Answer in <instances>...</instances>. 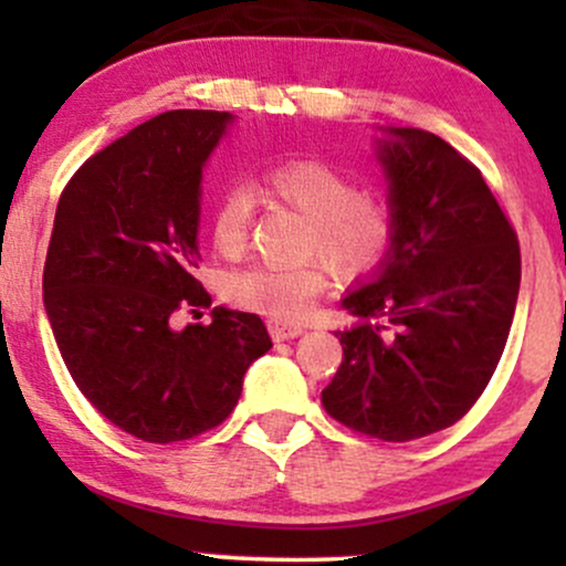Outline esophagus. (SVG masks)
<instances>
[{"instance_id":"34e87169","label":"esophagus","mask_w":566,"mask_h":566,"mask_svg":"<svg viewBox=\"0 0 566 566\" xmlns=\"http://www.w3.org/2000/svg\"><path fill=\"white\" fill-rule=\"evenodd\" d=\"M269 333H271V337H274V340H292V337L303 335L305 327H303V324L271 319V322H269Z\"/></svg>"}]
</instances>
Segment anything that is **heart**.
<instances>
[{
	"label": "heart",
	"instance_id": "obj_1",
	"mask_svg": "<svg viewBox=\"0 0 566 566\" xmlns=\"http://www.w3.org/2000/svg\"><path fill=\"white\" fill-rule=\"evenodd\" d=\"M269 197L311 220L305 258H324L340 276H365L386 261L396 239V210L388 199L367 193L354 175L319 159L282 161L263 175ZM252 193L231 186L212 210V244L223 258H239L250 239ZM327 265L311 261L292 269L252 265L226 282V295L242 308L274 319H301L327 290Z\"/></svg>",
	"mask_w": 566,
	"mask_h": 566
}]
</instances>
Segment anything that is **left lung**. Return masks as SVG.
Listing matches in <instances>:
<instances>
[{"instance_id":"obj_1","label":"left lung","mask_w":566,"mask_h":566,"mask_svg":"<svg viewBox=\"0 0 566 566\" xmlns=\"http://www.w3.org/2000/svg\"><path fill=\"white\" fill-rule=\"evenodd\" d=\"M396 239L378 274L343 297L356 324L322 391L329 418L380 441L458 423L495 373L522 255L484 175L439 135L388 127L378 143Z\"/></svg>"}]
</instances>
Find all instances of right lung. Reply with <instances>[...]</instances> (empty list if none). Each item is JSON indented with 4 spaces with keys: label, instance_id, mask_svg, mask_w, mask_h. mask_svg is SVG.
<instances>
[{
    "label": "right lung",
    "instance_id": "1",
    "mask_svg": "<svg viewBox=\"0 0 566 566\" xmlns=\"http://www.w3.org/2000/svg\"><path fill=\"white\" fill-rule=\"evenodd\" d=\"M229 122L193 108L143 122L84 161L55 210L42 290L57 348L84 399L151 444L223 423L271 348L261 316L223 305L175 327L212 305L193 276L201 167Z\"/></svg>",
    "mask_w": 566,
    "mask_h": 566
}]
</instances>
